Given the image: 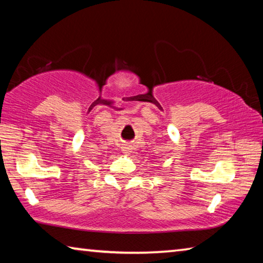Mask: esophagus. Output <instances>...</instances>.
I'll list each match as a JSON object with an SVG mask.
<instances>
[{"label": "esophagus", "instance_id": "34e87169", "mask_svg": "<svg viewBox=\"0 0 263 263\" xmlns=\"http://www.w3.org/2000/svg\"><path fill=\"white\" fill-rule=\"evenodd\" d=\"M131 149H132L131 146H128V145H124L123 147H122V151H123L124 154H130L132 152Z\"/></svg>", "mask_w": 263, "mask_h": 263}]
</instances>
